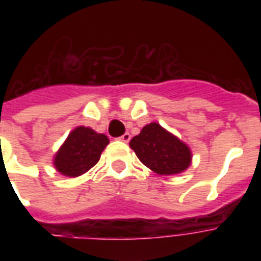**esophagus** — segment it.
Masks as SVG:
<instances>
[{"label": "esophagus", "instance_id": "obj_1", "mask_svg": "<svg viewBox=\"0 0 261 261\" xmlns=\"http://www.w3.org/2000/svg\"><path fill=\"white\" fill-rule=\"evenodd\" d=\"M119 141H122V142H128L131 139V135L128 134V133H124V134L122 135V137H119Z\"/></svg>", "mask_w": 261, "mask_h": 261}]
</instances>
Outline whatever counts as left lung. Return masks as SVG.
<instances>
[{
  "instance_id": "1",
  "label": "left lung",
  "mask_w": 261,
  "mask_h": 261,
  "mask_svg": "<svg viewBox=\"0 0 261 261\" xmlns=\"http://www.w3.org/2000/svg\"><path fill=\"white\" fill-rule=\"evenodd\" d=\"M130 147L143 165L159 174H176L191 164L190 147L171 133L150 123L130 141Z\"/></svg>"
}]
</instances>
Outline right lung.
<instances>
[{
	"label": "right lung",
	"mask_w": 261,
	"mask_h": 261,
	"mask_svg": "<svg viewBox=\"0 0 261 261\" xmlns=\"http://www.w3.org/2000/svg\"><path fill=\"white\" fill-rule=\"evenodd\" d=\"M108 142L104 134H97L89 127H77L55 155V168L65 176L77 177L97 164Z\"/></svg>",
	"instance_id": "right-lung-1"
}]
</instances>
